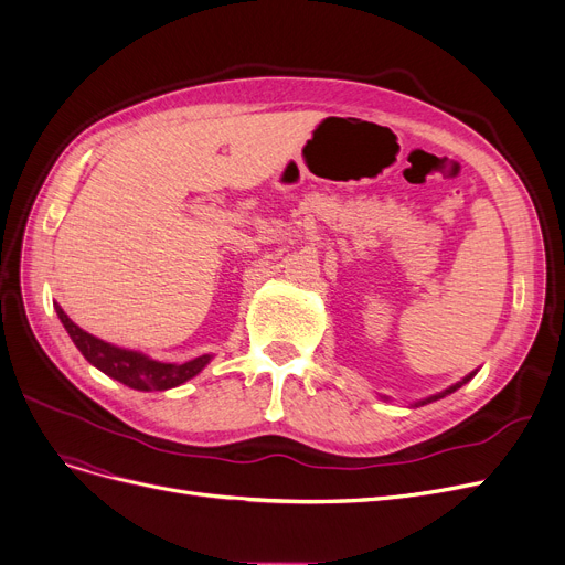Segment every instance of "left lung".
<instances>
[{
	"mask_svg": "<svg viewBox=\"0 0 565 565\" xmlns=\"http://www.w3.org/2000/svg\"><path fill=\"white\" fill-rule=\"evenodd\" d=\"M478 374V370L476 372H471V374H466L461 381H457L455 385H450V387H446V390H440V392H436V395H429V397H425V399H418V402H413L408 408H418V406H425V404H431V402H438V399H444V397H448V395H452L455 390H459L461 385H466L469 383L473 376ZM381 399H385L387 402V397H381Z\"/></svg>",
	"mask_w": 565,
	"mask_h": 565,
	"instance_id": "obj_1",
	"label": "left lung"
}]
</instances>
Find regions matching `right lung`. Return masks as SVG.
I'll return each mask as SVG.
<instances>
[{
  "label": "right lung",
  "instance_id": "1",
  "mask_svg": "<svg viewBox=\"0 0 565 565\" xmlns=\"http://www.w3.org/2000/svg\"><path fill=\"white\" fill-rule=\"evenodd\" d=\"M55 311L60 316L64 330L68 332L71 341L76 343V349L85 355V360L89 364H94L96 370L104 372L106 376H110L119 383H125L134 390H140V392L178 387V385L186 383L189 379L199 376L210 364V360L214 358V355L207 353V355L193 358V360L182 362V364L161 362V360H154V358L145 355L140 351L115 347V343H108L99 337L85 332L83 328H78L76 323L71 321V318L64 313V309L57 302H55Z\"/></svg>",
  "mask_w": 565,
  "mask_h": 565
}]
</instances>
